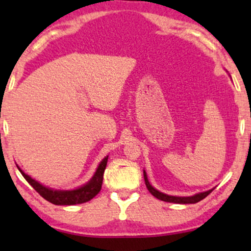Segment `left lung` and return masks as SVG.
I'll return each instance as SVG.
<instances>
[{"label": "left lung", "instance_id": "8db88e82", "mask_svg": "<svg viewBox=\"0 0 251 251\" xmlns=\"http://www.w3.org/2000/svg\"><path fill=\"white\" fill-rule=\"evenodd\" d=\"M144 179H145V184H146V188L150 192H151L152 195L154 196L155 198H158V200L160 201H169V203H176V204H195V203H198V201L204 200V198L206 197V196L211 194L212 191H214V189H210L208 191H204V192H198V194H196L194 196H188V197H179V196H170V195H166V194H163V192L158 191L157 189H154L153 186L150 184V181L148 179V175H146L145 170H144Z\"/></svg>", "mask_w": 251, "mask_h": 251}]
</instances>
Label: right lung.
Instances as JSON below:
<instances>
[{
    "label": "right lung",
    "mask_w": 251,
    "mask_h": 251,
    "mask_svg": "<svg viewBox=\"0 0 251 251\" xmlns=\"http://www.w3.org/2000/svg\"><path fill=\"white\" fill-rule=\"evenodd\" d=\"M107 159L108 155H106L101 162H100L99 165H98L96 174L93 175V177H92L87 183L73 190H55L48 188V186L42 185L41 183L33 179L30 176L25 175L19 166H16L17 169L20 170V172H21V175L25 177V179L27 180L28 183L36 190V192H39L40 196H42L46 201H50V203L55 204V205H75V204L86 203V201H91L92 198L96 197V196L99 194L100 190H101L103 172H105L106 165H107Z\"/></svg>",
    "instance_id": "obj_1"
}]
</instances>
